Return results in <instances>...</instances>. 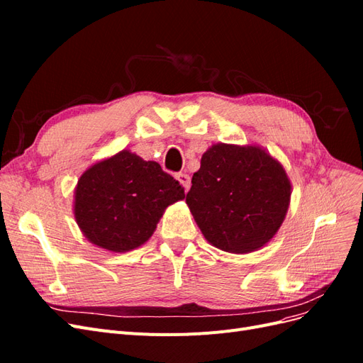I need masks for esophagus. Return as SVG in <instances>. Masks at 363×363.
<instances>
[{
    "label": "esophagus",
    "instance_id": "34e87169",
    "mask_svg": "<svg viewBox=\"0 0 363 363\" xmlns=\"http://www.w3.org/2000/svg\"><path fill=\"white\" fill-rule=\"evenodd\" d=\"M175 179L179 180V183L183 186L184 191H188L191 188V179H189L188 174H177V175H175Z\"/></svg>",
    "mask_w": 363,
    "mask_h": 363
}]
</instances>
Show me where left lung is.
Returning a JSON list of instances; mask_svg holds the SVG:
<instances>
[{"label": "left lung", "mask_w": 363, "mask_h": 363, "mask_svg": "<svg viewBox=\"0 0 363 363\" xmlns=\"http://www.w3.org/2000/svg\"><path fill=\"white\" fill-rule=\"evenodd\" d=\"M292 184L283 164L256 144H213L192 175L186 204L211 245L248 255L286 218Z\"/></svg>", "instance_id": "8db88e82"}]
</instances>
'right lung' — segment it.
<instances>
[{
  "label": "right lung",
  "mask_w": 363,
  "mask_h": 363,
  "mask_svg": "<svg viewBox=\"0 0 363 363\" xmlns=\"http://www.w3.org/2000/svg\"><path fill=\"white\" fill-rule=\"evenodd\" d=\"M183 199L182 184L157 162L123 150L80 175L74 191V218L91 244L127 252L144 245L167 207Z\"/></svg>",
  "instance_id": "obj_1"
}]
</instances>
